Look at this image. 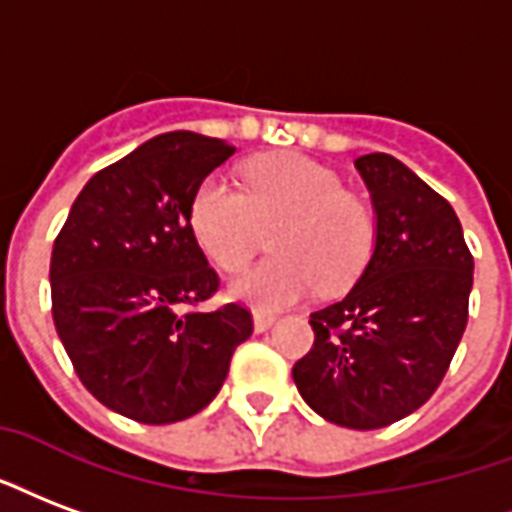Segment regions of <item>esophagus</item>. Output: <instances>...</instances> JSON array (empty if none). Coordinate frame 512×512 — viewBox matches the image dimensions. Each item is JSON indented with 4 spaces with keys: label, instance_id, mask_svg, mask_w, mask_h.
Instances as JSON below:
<instances>
[{
    "label": "esophagus",
    "instance_id": "esophagus-1",
    "mask_svg": "<svg viewBox=\"0 0 512 512\" xmlns=\"http://www.w3.org/2000/svg\"><path fill=\"white\" fill-rule=\"evenodd\" d=\"M252 320H255V331L257 333L268 331V328H271V325L276 323L274 314H266V312H255V317H252Z\"/></svg>",
    "mask_w": 512,
    "mask_h": 512
}]
</instances>
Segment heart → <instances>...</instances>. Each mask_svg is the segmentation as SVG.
Returning a JSON list of instances; mask_svg holds the SVG:
<instances>
[{"label":"heart","instance_id":"1","mask_svg":"<svg viewBox=\"0 0 512 512\" xmlns=\"http://www.w3.org/2000/svg\"><path fill=\"white\" fill-rule=\"evenodd\" d=\"M276 257L227 282L233 301L279 312L317 290L358 279L374 244V222L361 200L342 192L333 170L298 154L263 157L246 168V192L208 176L189 203V227L203 255L238 271L271 230Z\"/></svg>","mask_w":512,"mask_h":512}]
</instances>
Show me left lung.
I'll use <instances>...</instances> for the list:
<instances>
[{
	"instance_id": "1",
	"label": "left lung",
	"mask_w": 512,
	"mask_h": 512,
	"mask_svg": "<svg viewBox=\"0 0 512 512\" xmlns=\"http://www.w3.org/2000/svg\"><path fill=\"white\" fill-rule=\"evenodd\" d=\"M374 208V246L342 301L312 312L298 393L344 429H382L437 391L472 293V255L448 200L391 154L355 160Z\"/></svg>"
}]
</instances>
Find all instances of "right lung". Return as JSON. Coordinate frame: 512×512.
I'll use <instances>...</instances> for the list:
<instances>
[{
  "label": "right lung",
  "instance_id": "right-lung-1",
  "mask_svg": "<svg viewBox=\"0 0 512 512\" xmlns=\"http://www.w3.org/2000/svg\"><path fill=\"white\" fill-rule=\"evenodd\" d=\"M233 151L187 130L146 140L86 181L56 236V333L86 391L124 418H192L252 336L244 306L187 312L219 285L192 236L189 203Z\"/></svg>",
  "mask_w": 512,
  "mask_h": 512
}]
</instances>
